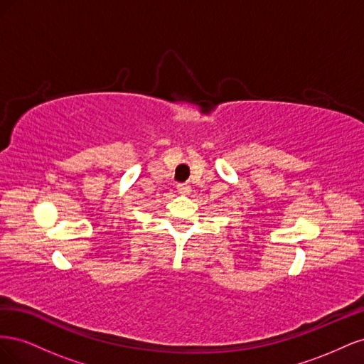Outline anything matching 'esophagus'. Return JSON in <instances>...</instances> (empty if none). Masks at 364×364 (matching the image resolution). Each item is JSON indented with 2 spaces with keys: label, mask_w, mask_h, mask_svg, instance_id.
Returning <instances> with one entry per match:
<instances>
[{
  "label": "esophagus",
  "mask_w": 364,
  "mask_h": 364,
  "mask_svg": "<svg viewBox=\"0 0 364 364\" xmlns=\"http://www.w3.org/2000/svg\"><path fill=\"white\" fill-rule=\"evenodd\" d=\"M176 188H178V191H179V193L188 194V193H190V190H191V186H190L188 183H178V186H176Z\"/></svg>",
  "instance_id": "obj_1"
}]
</instances>
